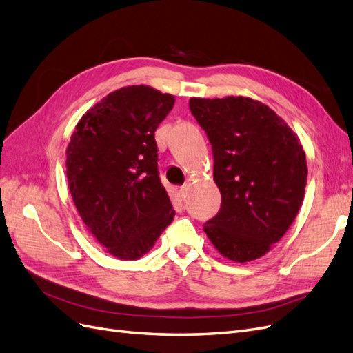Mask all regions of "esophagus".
<instances>
[{
    "label": "esophagus",
    "instance_id": "obj_1",
    "mask_svg": "<svg viewBox=\"0 0 353 353\" xmlns=\"http://www.w3.org/2000/svg\"><path fill=\"white\" fill-rule=\"evenodd\" d=\"M187 185H183V187H179L176 191H178V196L181 197V200H184L185 199V196H187Z\"/></svg>",
    "mask_w": 353,
    "mask_h": 353
}]
</instances>
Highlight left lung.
<instances>
[{
    "instance_id": "1",
    "label": "left lung",
    "mask_w": 353,
    "mask_h": 353,
    "mask_svg": "<svg viewBox=\"0 0 353 353\" xmlns=\"http://www.w3.org/2000/svg\"><path fill=\"white\" fill-rule=\"evenodd\" d=\"M190 110L212 144L213 179L221 191L219 212L203 228L230 261L258 259L302 206L303 148L280 116L249 97L191 99Z\"/></svg>"
}]
</instances>
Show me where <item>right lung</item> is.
Listing matches in <instances>:
<instances>
[{
  "label": "right lung",
  "mask_w": 353,
  "mask_h": 353,
  "mask_svg": "<svg viewBox=\"0 0 353 353\" xmlns=\"http://www.w3.org/2000/svg\"><path fill=\"white\" fill-rule=\"evenodd\" d=\"M174 103V95L145 85L116 90L82 116L70 137L73 203L92 236L119 259L141 258L174 221L154 140Z\"/></svg>",
  "instance_id": "right-lung-1"
}]
</instances>
